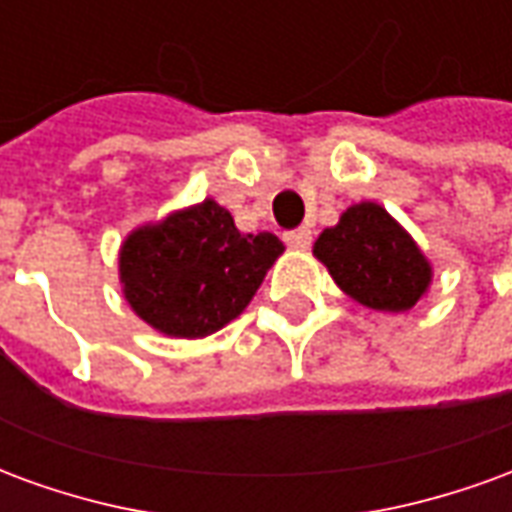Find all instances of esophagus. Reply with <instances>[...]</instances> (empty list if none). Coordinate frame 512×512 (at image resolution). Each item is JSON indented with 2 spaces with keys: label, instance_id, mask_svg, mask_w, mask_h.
<instances>
[{
  "label": "esophagus",
  "instance_id": "1",
  "mask_svg": "<svg viewBox=\"0 0 512 512\" xmlns=\"http://www.w3.org/2000/svg\"><path fill=\"white\" fill-rule=\"evenodd\" d=\"M282 241L290 246V249H307L312 244V233L307 227H299V230H288L282 235Z\"/></svg>",
  "mask_w": 512,
  "mask_h": 512
}]
</instances>
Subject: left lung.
Listing matches in <instances>:
<instances>
[{
  "instance_id": "1",
  "label": "left lung",
  "mask_w": 512,
  "mask_h": 512,
  "mask_svg": "<svg viewBox=\"0 0 512 512\" xmlns=\"http://www.w3.org/2000/svg\"><path fill=\"white\" fill-rule=\"evenodd\" d=\"M312 255L345 296L367 310L408 312L428 296L433 266L395 216L378 202H356L326 227Z\"/></svg>"
}]
</instances>
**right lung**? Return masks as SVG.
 <instances>
[{
	"label": "right lung",
	"mask_w": 512,
	"mask_h": 512,
	"mask_svg": "<svg viewBox=\"0 0 512 512\" xmlns=\"http://www.w3.org/2000/svg\"><path fill=\"white\" fill-rule=\"evenodd\" d=\"M282 252L277 235L241 233L230 211L208 197L126 235L120 288L150 329L197 340L249 307Z\"/></svg>",
	"instance_id": "right-lung-1"
}]
</instances>
